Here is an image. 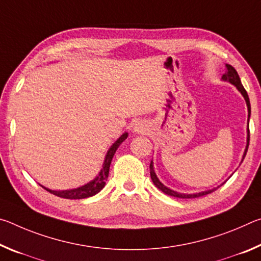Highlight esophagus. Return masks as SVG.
Masks as SVG:
<instances>
[{"instance_id": "obj_1", "label": "esophagus", "mask_w": 261, "mask_h": 261, "mask_svg": "<svg viewBox=\"0 0 261 261\" xmlns=\"http://www.w3.org/2000/svg\"><path fill=\"white\" fill-rule=\"evenodd\" d=\"M147 130H148V127L146 124H145V123L138 122L135 125V132H137V134H146Z\"/></svg>"}]
</instances>
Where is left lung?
Returning a JSON list of instances; mask_svg holds the SVG:
<instances>
[{
  "label": "left lung",
  "mask_w": 261,
  "mask_h": 261,
  "mask_svg": "<svg viewBox=\"0 0 261 261\" xmlns=\"http://www.w3.org/2000/svg\"><path fill=\"white\" fill-rule=\"evenodd\" d=\"M226 72L223 73L222 76V79L223 81L226 82H229L230 84H232V85H235L236 88L238 91L241 92V94L244 96V99L246 101V106H247V118L250 120V115H251V105H250V100H249V95H247L245 88L243 87L242 83H241V79H240V76H238L237 71L235 70V68L231 67L230 64H226ZM249 120H247V139H246V147H245V151H244V154H243V159L242 161L244 160V158L246 155V152H247V148H249V143H250V130H249ZM149 173H151V178L153 180V183L155 187L161 190V191L163 193L168 194V196H173V197H176V198H183V199H189V198H198V197H201V196H206V194L208 193H212L213 191H215L216 189H212V190H207V191H202V192H199V193H190V194H187V193H178L174 191V190H170L169 188H167L166 185H163L160 180H159L158 176L155 175V173H154V168H153V161H151V165H149Z\"/></svg>",
  "instance_id": "obj_1"
}]
</instances>
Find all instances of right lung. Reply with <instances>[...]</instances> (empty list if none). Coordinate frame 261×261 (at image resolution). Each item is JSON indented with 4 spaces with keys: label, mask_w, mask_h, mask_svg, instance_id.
Listing matches in <instances>:
<instances>
[{
    "label": "right lung",
    "mask_w": 261,
    "mask_h": 261,
    "mask_svg": "<svg viewBox=\"0 0 261 261\" xmlns=\"http://www.w3.org/2000/svg\"><path fill=\"white\" fill-rule=\"evenodd\" d=\"M126 138H127V132H124V134H123L120 137V138H118L112 145V147L108 149L107 154H106L102 169H101L99 175L96 176V177L93 180H91V182H88L87 184L83 185V187H79L77 189L63 190V191H55V190L47 189L45 187H42V185H41V187L43 189H46L48 192L55 194V196H57V197L65 198V199H84V198H88V197L94 196V194L100 192L101 190L105 188L106 180H107L108 175H109V167H110V163H112L114 154H115V152H116V149L118 148V146H120V145Z\"/></svg>",
    "instance_id": "add662e5"
}]
</instances>
